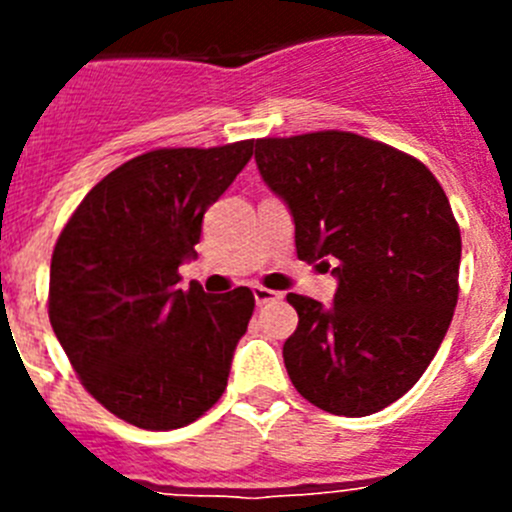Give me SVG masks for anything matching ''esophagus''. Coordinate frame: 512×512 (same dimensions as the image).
<instances>
[{
  "instance_id": "34e87169",
  "label": "esophagus",
  "mask_w": 512,
  "mask_h": 512,
  "mask_svg": "<svg viewBox=\"0 0 512 512\" xmlns=\"http://www.w3.org/2000/svg\"><path fill=\"white\" fill-rule=\"evenodd\" d=\"M282 297V292H274V289H266V287H253V300H256V305H266V302L271 300H279Z\"/></svg>"
}]
</instances>
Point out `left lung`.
I'll list each match as a JSON object with an SVG mask.
<instances>
[{"mask_svg":"<svg viewBox=\"0 0 512 512\" xmlns=\"http://www.w3.org/2000/svg\"><path fill=\"white\" fill-rule=\"evenodd\" d=\"M256 166L292 215L297 259L336 264L333 305L287 295L300 315L289 379L325 413H379L423 377L454 318L449 197L418 158L338 130L256 140Z\"/></svg>","mask_w":512,"mask_h":512,"instance_id":"8db88e82","label":"left lung"}]
</instances>
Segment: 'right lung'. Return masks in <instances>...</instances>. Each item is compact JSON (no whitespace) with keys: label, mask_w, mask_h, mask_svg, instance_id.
I'll return each mask as SVG.
<instances>
[{"label":"right lung","mask_w":512,"mask_h":512,"mask_svg":"<svg viewBox=\"0 0 512 512\" xmlns=\"http://www.w3.org/2000/svg\"><path fill=\"white\" fill-rule=\"evenodd\" d=\"M253 156V140L158 148L104 176L51 259L53 333L89 395L146 431L182 428L220 400L253 292L179 289L207 207Z\"/></svg>","instance_id":"right-lung-1"}]
</instances>
